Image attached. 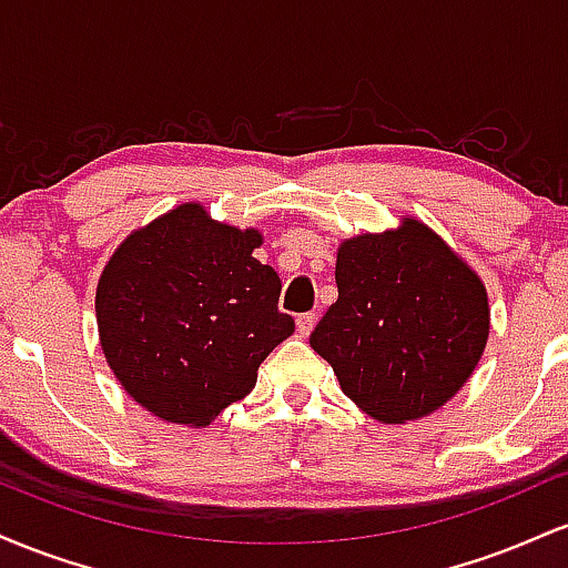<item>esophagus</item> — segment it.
Listing matches in <instances>:
<instances>
[{"instance_id":"obj_1","label":"esophagus","mask_w":568,"mask_h":568,"mask_svg":"<svg viewBox=\"0 0 568 568\" xmlns=\"http://www.w3.org/2000/svg\"><path fill=\"white\" fill-rule=\"evenodd\" d=\"M315 323H317L315 312H304V315H298V317H296V331H298V336H310L312 328H315Z\"/></svg>"}]
</instances>
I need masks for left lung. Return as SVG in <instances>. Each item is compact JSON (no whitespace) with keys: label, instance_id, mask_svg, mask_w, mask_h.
<instances>
[{"label":"left lung","instance_id":"8db88e82","mask_svg":"<svg viewBox=\"0 0 568 568\" xmlns=\"http://www.w3.org/2000/svg\"><path fill=\"white\" fill-rule=\"evenodd\" d=\"M336 285L310 344L371 419L408 425L465 387L491 328L488 293L425 221L344 240Z\"/></svg>","mask_w":568,"mask_h":568}]
</instances>
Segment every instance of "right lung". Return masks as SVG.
<instances>
[{"label": "right lung", "mask_w": 568, "mask_h": 568, "mask_svg": "<svg viewBox=\"0 0 568 568\" xmlns=\"http://www.w3.org/2000/svg\"><path fill=\"white\" fill-rule=\"evenodd\" d=\"M258 230L184 202L112 253L95 288L103 357L139 406L205 427L256 387L258 366L293 334L280 277L253 258Z\"/></svg>", "instance_id": "1"}]
</instances>
